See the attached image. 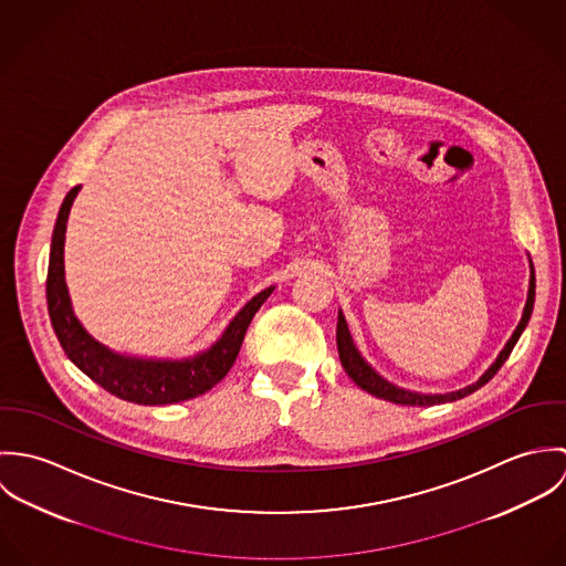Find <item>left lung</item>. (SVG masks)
Instances as JSON below:
<instances>
[{
  "mask_svg": "<svg viewBox=\"0 0 566 566\" xmlns=\"http://www.w3.org/2000/svg\"><path fill=\"white\" fill-rule=\"evenodd\" d=\"M534 296H536V276H534V263H532V259H530V290H527V301H525V310H523L521 323L514 328L512 337L505 342V346H503V350L496 355V359L488 366V370H485L484 375H482L475 384H471V386H467V388H460V390H455V392L424 395V392L405 390V388H399V386L390 384L388 379H384V377L361 357V353L357 350V346H355V342H353V337H350V331H348V324H346V318H344L342 310L337 312V333H335V335H337L339 361H342L346 375H348L361 390H366L368 395H373V397H377V399L390 401V403L427 407V405L451 403V401L464 399V397L473 395L475 390H480L482 386H485V384L496 375V370L505 364V359L510 357L514 344L518 342L521 333L525 331V326H527L530 318H532Z\"/></svg>",
  "mask_w": 566,
  "mask_h": 566,
  "instance_id": "left-lung-1",
  "label": "left lung"
}]
</instances>
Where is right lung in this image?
Segmentation results:
<instances>
[{
	"label": "right lung",
	"mask_w": 566,
	"mask_h": 566,
	"mask_svg": "<svg viewBox=\"0 0 566 566\" xmlns=\"http://www.w3.org/2000/svg\"><path fill=\"white\" fill-rule=\"evenodd\" d=\"M81 191V185L74 187L59 211L52 245H50V265H48V312L54 326V333L65 350V355L81 368L82 373L102 386L106 392L117 399L139 405H169L189 401L209 392L220 384L231 366L235 364L243 335L259 307L274 292V285L265 287L252 296L235 318L224 328L220 339L207 350L196 353L185 359H146L130 357L111 350L99 344L74 314L72 298L65 283V231L72 205Z\"/></svg>",
	"instance_id": "add662e5"
}]
</instances>
